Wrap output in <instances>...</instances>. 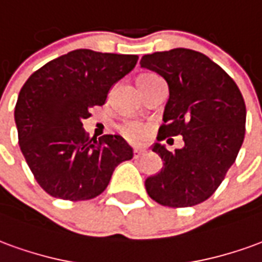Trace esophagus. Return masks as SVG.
I'll use <instances>...</instances> for the list:
<instances>
[{
    "label": "esophagus",
    "mask_w": 262,
    "mask_h": 262,
    "mask_svg": "<svg viewBox=\"0 0 262 262\" xmlns=\"http://www.w3.org/2000/svg\"><path fill=\"white\" fill-rule=\"evenodd\" d=\"M143 154H144L143 150H140V148H135V150H133V159H139V157H142Z\"/></svg>",
    "instance_id": "obj_1"
}]
</instances>
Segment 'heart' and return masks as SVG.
Here are the masks:
<instances>
[{
	"label": "heart",
	"instance_id": "1",
	"mask_svg": "<svg viewBox=\"0 0 262 262\" xmlns=\"http://www.w3.org/2000/svg\"><path fill=\"white\" fill-rule=\"evenodd\" d=\"M151 77H156L154 74H143L137 78V82H142V81H146ZM119 132L122 136L125 137L126 140L132 144H140L146 139H147L148 127L147 126L142 125L139 122H127L125 125H122L119 127Z\"/></svg>",
	"mask_w": 262,
	"mask_h": 262
}]
</instances>
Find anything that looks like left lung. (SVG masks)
<instances>
[{
    "instance_id": "1",
    "label": "left lung",
    "mask_w": 262,
    "mask_h": 262,
    "mask_svg": "<svg viewBox=\"0 0 262 262\" xmlns=\"http://www.w3.org/2000/svg\"><path fill=\"white\" fill-rule=\"evenodd\" d=\"M140 66L161 75L170 90L157 140L178 135L184 140L174 151L154 144L163 168L144 182L148 196L168 208L205 202L225 180L244 140L242 92L220 66L191 49L146 54Z\"/></svg>"
}]
</instances>
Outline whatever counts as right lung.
Segmentation results:
<instances>
[{"instance_id":"add662e5","label":"right lung","mask_w":262,"mask_h":262,"mask_svg":"<svg viewBox=\"0 0 262 262\" xmlns=\"http://www.w3.org/2000/svg\"><path fill=\"white\" fill-rule=\"evenodd\" d=\"M136 54L78 49L28 78L15 105L20 151L37 184L54 198L78 202L106 189L115 168L133 157L118 135L90 137L82 120L103 105L111 86L135 69Z\"/></svg>"}]
</instances>
